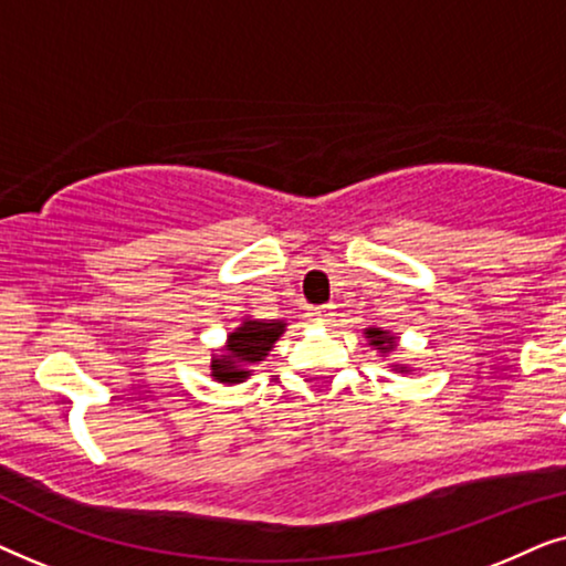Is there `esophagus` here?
I'll return each mask as SVG.
<instances>
[{"mask_svg": "<svg viewBox=\"0 0 566 566\" xmlns=\"http://www.w3.org/2000/svg\"><path fill=\"white\" fill-rule=\"evenodd\" d=\"M314 316L319 322H327L329 316H332V304H324V306H319V308H314Z\"/></svg>", "mask_w": 566, "mask_h": 566, "instance_id": "1", "label": "esophagus"}]
</instances>
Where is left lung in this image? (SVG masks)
<instances>
[{
	"mask_svg": "<svg viewBox=\"0 0 566 566\" xmlns=\"http://www.w3.org/2000/svg\"><path fill=\"white\" fill-rule=\"evenodd\" d=\"M366 335L370 337V345H374L376 350H384V353L394 350V337L386 335V332H381V329H366Z\"/></svg>",
	"mask_w": 566,
	"mask_h": 566,
	"instance_id": "left-lung-1",
	"label": "left lung"
}]
</instances>
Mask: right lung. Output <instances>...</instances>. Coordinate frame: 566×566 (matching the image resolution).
<instances>
[{"mask_svg":"<svg viewBox=\"0 0 566 566\" xmlns=\"http://www.w3.org/2000/svg\"><path fill=\"white\" fill-rule=\"evenodd\" d=\"M281 335L283 322H244V327H239L229 335V355H221V358L211 363V376L229 384L242 381V378L250 376V368L247 366L265 358L268 350Z\"/></svg>","mask_w":566,"mask_h":566,"instance_id":"obj_1","label":"right lung"}]
</instances>
